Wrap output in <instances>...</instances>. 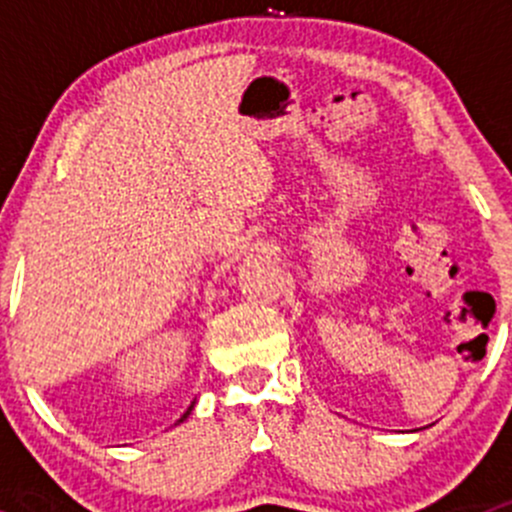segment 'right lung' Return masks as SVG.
<instances>
[{"label":"right lung","mask_w":512,"mask_h":512,"mask_svg":"<svg viewBox=\"0 0 512 512\" xmlns=\"http://www.w3.org/2000/svg\"><path fill=\"white\" fill-rule=\"evenodd\" d=\"M190 409H193V406H190ZM190 409H188V411H185V416H188V414H190ZM185 416H183V418H185ZM183 418H180V421H183Z\"/></svg>","instance_id":"1"}]
</instances>
